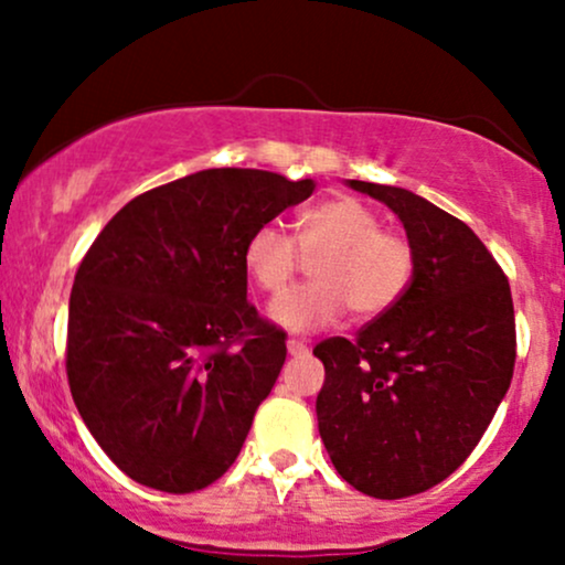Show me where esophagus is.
<instances>
[{
    "label": "esophagus",
    "instance_id": "obj_1",
    "mask_svg": "<svg viewBox=\"0 0 565 565\" xmlns=\"http://www.w3.org/2000/svg\"><path fill=\"white\" fill-rule=\"evenodd\" d=\"M287 350H289V355H297V359H300V355H308V345H305L302 340H295V337L287 340Z\"/></svg>",
    "mask_w": 565,
    "mask_h": 565
}]
</instances>
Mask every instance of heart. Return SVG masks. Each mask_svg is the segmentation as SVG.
<instances>
[{
    "mask_svg": "<svg viewBox=\"0 0 565 565\" xmlns=\"http://www.w3.org/2000/svg\"><path fill=\"white\" fill-rule=\"evenodd\" d=\"M310 263L316 281L291 287L268 305L270 321L287 332L329 327L350 308L355 319H380L404 300L414 276V246L406 236L382 228L372 206L353 196H334L308 206L291 236L263 223L246 236L244 265L265 291L287 287Z\"/></svg>",
    "mask_w": 565,
    "mask_h": 565,
    "instance_id": "obj_1",
    "label": "heart"
}]
</instances>
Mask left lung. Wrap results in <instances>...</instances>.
Returning <instances> with one entry per match:
<instances>
[{
    "label": "left lung",
    "mask_w": 565,
    "mask_h": 565,
    "mask_svg": "<svg viewBox=\"0 0 565 565\" xmlns=\"http://www.w3.org/2000/svg\"><path fill=\"white\" fill-rule=\"evenodd\" d=\"M348 185L398 215L414 276L355 340L313 348L327 369L316 417L353 489L401 499L449 478L478 446L512 380L515 313L508 276L462 220L406 188Z\"/></svg>",
    "instance_id": "left-lung-1"
}]
</instances>
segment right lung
Here are the masks:
<instances>
[{
	"label": "right lung",
	"mask_w": 565,
	"mask_h": 565,
	"mask_svg": "<svg viewBox=\"0 0 565 565\" xmlns=\"http://www.w3.org/2000/svg\"><path fill=\"white\" fill-rule=\"evenodd\" d=\"M313 188L265 170H201L135 196L84 255L68 385L132 481L188 494L238 457L287 359V334L246 302L244 244Z\"/></svg>",
	"instance_id": "obj_1"
}]
</instances>
